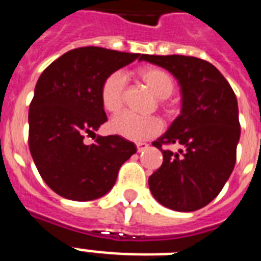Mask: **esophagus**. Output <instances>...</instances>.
Here are the masks:
<instances>
[{"label":"esophagus","mask_w":261,"mask_h":261,"mask_svg":"<svg viewBox=\"0 0 261 261\" xmlns=\"http://www.w3.org/2000/svg\"><path fill=\"white\" fill-rule=\"evenodd\" d=\"M147 147H149V145H147L146 142L137 143V149H138V151H143L145 149H147Z\"/></svg>","instance_id":"34e87169"}]
</instances>
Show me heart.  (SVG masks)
I'll return each mask as SVG.
<instances>
[{
  "instance_id": "b5f03b06",
  "label": "heart",
  "mask_w": 261,
  "mask_h": 261,
  "mask_svg": "<svg viewBox=\"0 0 261 261\" xmlns=\"http://www.w3.org/2000/svg\"><path fill=\"white\" fill-rule=\"evenodd\" d=\"M138 77L146 84L157 98L169 97L174 90V80L168 71L159 67H143L138 70ZM102 107L108 112H118L124 100V77L115 71L104 80L100 89ZM115 134L131 141H143L155 135L161 130V123L153 116H137L130 112L116 115L110 123Z\"/></svg>"
}]
</instances>
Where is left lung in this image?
I'll list each match as a JSON object with an SVG mask.
<instances>
[{
	"label": "left lung",
	"mask_w": 261,
	"mask_h": 261,
	"mask_svg": "<svg viewBox=\"0 0 261 261\" xmlns=\"http://www.w3.org/2000/svg\"><path fill=\"white\" fill-rule=\"evenodd\" d=\"M177 80L181 110L165 133L151 143L163 165L149 177L151 195L163 206L190 213L213 200L230 177L240 141L239 104L234 92L214 65L186 55H147ZM167 144L180 146L168 151Z\"/></svg>",
	"instance_id": "obj_1"
}]
</instances>
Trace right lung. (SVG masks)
<instances>
[{
    "label": "right lung",
    "instance_id": "add662e5",
    "mask_svg": "<svg viewBox=\"0 0 261 261\" xmlns=\"http://www.w3.org/2000/svg\"><path fill=\"white\" fill-rule=\"evenodd\" d=\"M138 57L81 47L59 57L39 77L28 112V143L42 178L62 198L85 202L104 196L123 163L137 153L120 135L96 131L107 122L100 98L104 80ZM87 135L96 137L94 144L83 142Z\"/></svg>",
    "mask_w": 261,
    "mask_h": 261
}]
</instances>
